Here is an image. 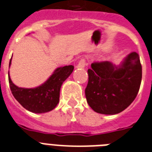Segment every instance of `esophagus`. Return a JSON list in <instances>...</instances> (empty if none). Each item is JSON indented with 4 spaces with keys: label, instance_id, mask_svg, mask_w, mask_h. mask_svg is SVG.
Returning a JSON list of instances; mask_svg holds the SVG:
<instances>
[{
    "label": "esophagus",
    "instance_id": "obj_1",
    "mask_svg": "<svg viewBox=\"0 0 152 152\" xmlns=\"http://www.w3.org/2000/svg\"><path fill=\"white\" fill-rule=\"evenodd\" d=\"M86 66V60L81 59L79 61V63H77V65L76 66V67H77V68H84Z\"/></svg>",
    "mask_w": 152,
    "mask_h": 152
}]
</instances>
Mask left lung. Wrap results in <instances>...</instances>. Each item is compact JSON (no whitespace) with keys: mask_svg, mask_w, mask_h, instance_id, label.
I'll return each mask as SVG.
<instances>
[{"mask_svg":"<svg viewBox=\"0 0 152 152\" xmlns=\"http://www.w3.org/2000/svg\"><path fill=\"white\" fill-rule=\"evenodd\" d=\"M88 75L85 94L89 106L98 113L117 114L137 96L142 79L140 56L130 53L119 66L108 61L94 63Z\"/></svg>","mask_w":152,"mask_h":152,"instance_id":"left-lung-1","label":"left lung"}]
</instances>
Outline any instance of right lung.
Listing matches in <instances>:
<instances>
[{"label": "right lung", "mask_w": 152, "mask_h": 152, "mask_svg": "<svg viewBox=\"0 0 152 152\" xmlns=\"http://www.w3.org/2000/svg\"><path fill=\"white\" fill-rule=\"evenodd\" d=\"M12 58L9 62L11 65ZM74 70V66L69 65L55 69L49 78L36 88L18 87L12 82L9 72V82L12 94L16 101L28 111L35 113H44L51 111L59 102V93L63 82Z\"/></svg>", "instance_id": "right-lung-1"}]
</instances>
